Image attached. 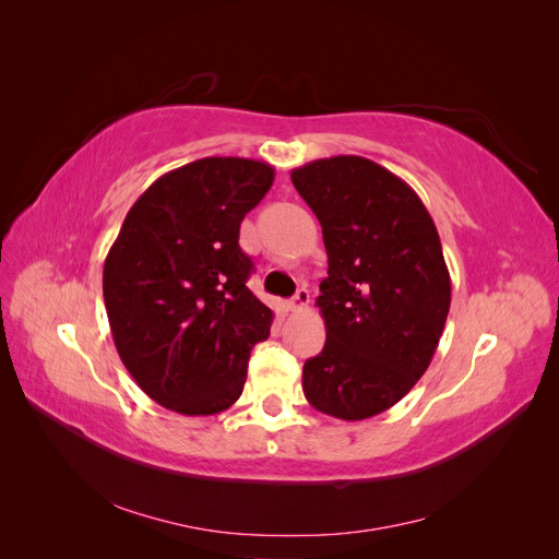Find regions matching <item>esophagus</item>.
Returning a JSON list of instances; mask_svg holds the SVG:
<instances>
[{"instance_id": "esophagus-1", "label": "esophagus", "mask_w": 559, "mask_h": 559, "mask_svg": "<svg viewBox=\"0 0 559 559\" xmlns=\"http://www.w3.org/2000/svg\"><path fill=\"white\" fill-rule=\"evenodd\" d=\"M310 306V292L306 289V286H302V289H298L296 292V296L286 302V308H289L292 312H300V310H306Z\"/></svg>"}]
</instances>
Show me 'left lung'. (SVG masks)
I'll return each mask as SVG.
<instances>
[{
	"instance_id": "obj_1",
	"label": "left lung",
	"mask_w": 559,
	"mask_h": 559,
	"mask_svg": "<svg viewBox=\"0 0 559 559\" xmlns=\"http://www.w3.org/2000/svg\"><path fill=\"white\" fill-rule=\"evenodd\" d=\"M329 257L317 308L326 345L302 366L312 408L359 421L425 376L450 312V273L433 218L408 183L361 156L292 173Z\"/></svg>"
}]
</instances>
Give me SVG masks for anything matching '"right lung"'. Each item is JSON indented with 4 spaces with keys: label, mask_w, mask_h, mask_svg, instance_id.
Instances as JSON below:
<instances>
[{
    "label": "right lung",
    "mask_w": 559,
    "mask_h": 559,
    "mask_svg": "<svg viewBox=\"0 0 559 559\" xmlns=\"http://www.w3.org/2000/svg\"><path fill=\"white\" fill-rule=\"evenodd\" d=\"M273 165L200 158L158 177L111 245L103 292L114 345L146 396L181 415L240 399L251 347L273 310L247 286L240 224L270 191Z\"/></svg>",
    "instance_id": "add662e5"
}]
</instances>
